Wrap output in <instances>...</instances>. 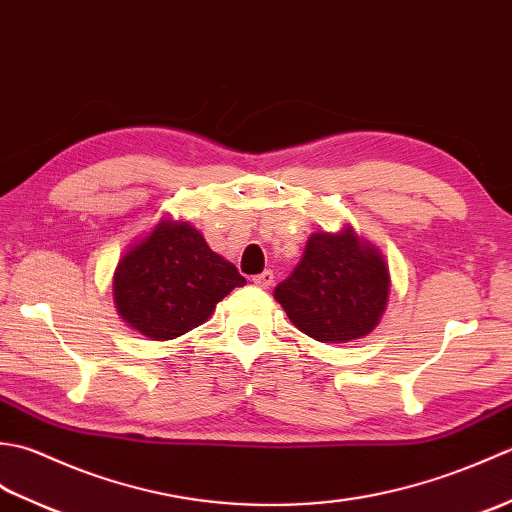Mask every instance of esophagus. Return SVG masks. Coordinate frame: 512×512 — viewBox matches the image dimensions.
Returning a JSON list of instances; mask_svg holds the SVG:
<instances>
[{
	"label": "esophagus",
	"mask_w": 512,
	"mask_h": 512,
	"mask_svg": "<svg viewBox=\"0 0 512 512\" xmlns=\"http://www.w3.org/2000/svg\"><path fill=\"white\" fill-rule=\"evenodd\" d=\"M273 281H275L273 270H264V273H259V275L253 277V284L259 286V288H270V286H273Z\"/></svg>",
	"instance_id": "obj_1"
}]
</instances>
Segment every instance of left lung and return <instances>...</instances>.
<instances>
[{"instance_id":"left-lung-1","label":"left lung","mask_w":512,"mask_h":512,"mask_svg":"<svg viewBox=\"0 0 512 512\" xmlns=\"http://www.w3.org/2000/svg\"><path fill=\"white\" fill-rule=\"evenodd\" d=\"M387 295L385 259L352 231L312 233L297 268L275 288L290 321L321 343H347L372 332Z\"/></svg>"}]
</instances>
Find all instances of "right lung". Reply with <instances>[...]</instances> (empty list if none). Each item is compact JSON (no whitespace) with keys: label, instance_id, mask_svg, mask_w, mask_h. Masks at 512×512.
Segmentation results:
<instances>
[{"label":"right lung","instance_id":"obj_1","mask_svg":"<svg viewBox=\"0 0 512 512\" xmlns=\"http://www.w3.org/2000/svg\"><path fill=\"white\" fill-rule=\"evenodd\" d=\"M246 279L215 255L189 224L160 222L118 262L114 301L121 317L154 341L198 328Z\"/></svg>","mask_w":512,"mask_h":512}]
</instances>
